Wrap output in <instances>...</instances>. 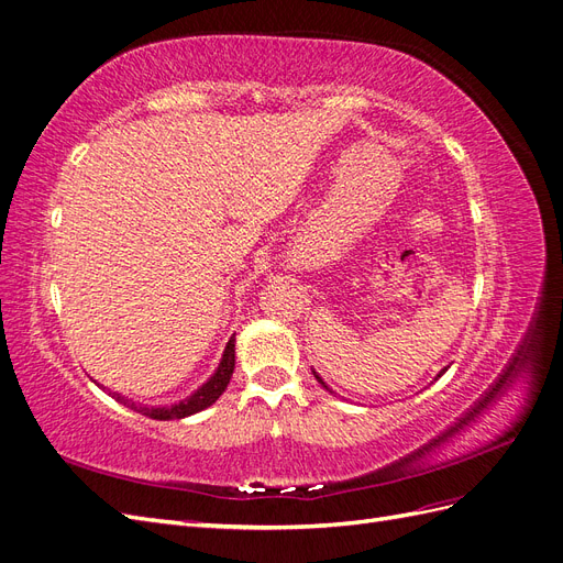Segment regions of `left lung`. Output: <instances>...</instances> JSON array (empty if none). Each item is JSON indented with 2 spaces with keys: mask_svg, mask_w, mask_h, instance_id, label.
Listing matches in <instances>:
<instances>
[{
  "mask_svg": "<svg viewBox=\"0 0 563 563\" xmlns=\"http://www.w3.org/2000/svg\"><path fill=\"white\" fill-rule=\"evenodd\" d=\"M444 371H446V368H444ZM444 371H441V373H444ZM312 373H314V371H312ZM441 373H439V376H437V378H441ZM314 378H317V380H319V383H321L323 387H327V389H329V385H327V383H323V380H321V378L317 376V373H314Z\"/></svg>",
  "mask_w": 563,
  "mask_h": 563,
  "instance_id": "left-lung-1",
  "label": "left lung"
}]
</instances>
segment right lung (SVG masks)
Segmentation results:
<instances>
[{"label": "right lung", "mask_w": 563, "mask_h": 563, "mask_svg": "<svg viewBox=\"0 0 563 563\" xmlns=\"http://www.w3.org/2000/svg\"><path fill=\"white\" fill-rule=\"evenodd\" d=\"M232 371H234V335L228 340V347L223 352V360H220L213 376L207 383H203L195 391V395H190V397L174 404V406H159V408L135 406L131 399L117 395V391H110V395H112V399H117L119 404L133 408V411H139L141 416L155 418V420H180V418H187V416H195V413L203 411V408H209L211 404H216V399L225 391V387H228V383L232 378Z\"/></svg>", "instance_id": "right-lung-1"}]
</instances>
